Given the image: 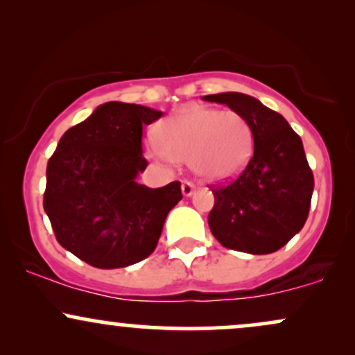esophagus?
<instances>
[{
  "mask_svg": "<svg viewBox=\"0 0 355 355\" xmlns=\"http://www.w3.org/2000/svg\"><path fill=\"white\" fill-rule=\"evenodd\" d=\"M195 191V185L191 182H189V180H185L182 183V193L185 195V197H190L191 193H193Z\"/></svg>",
  "mask_w": 355,
  "mask_h": 355,
  "instance_id": "1",
  "label": "esophagus"
}]
</instances>
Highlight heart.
Wrapping results in <instances>:
<instances>
[{"mask_svg":"<svg viewBox=\"0 0 355 355\" xmlns=\"http://www.w3.org/2000/svg\"><path fill=\"white\" fill-rule=\"evenodd\" d=\"M254 135L245 116L234 110L187 107L157 126V141L146 150L162 160L190 162L198 177L229 180L245 168L252 157Z\"/></svg>","mask_w":355,"mask_h":355,"instance_id":"1","label":"heart"}]
</instances>
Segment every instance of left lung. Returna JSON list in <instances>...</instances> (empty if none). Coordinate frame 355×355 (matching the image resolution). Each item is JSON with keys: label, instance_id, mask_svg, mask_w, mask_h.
<instances>
[{"label": "left lung", "instance_id": "1", "mask_svg": "<svg viewBox=\"0 0 355 355\" xmlns=\"http://www.w3.org/2000/svg\"><path fill=\"white\" fill-rule=\"evenodd\" d=\"M245 116L254 155L237 180L214 189L209 227L223 247L252 255L282 248L299 234L311 209L313 175L304 145L287 120L237 92L203 96Z\"/></svg>", "mask_w": 355, "mask_h": 355}]
</instances>
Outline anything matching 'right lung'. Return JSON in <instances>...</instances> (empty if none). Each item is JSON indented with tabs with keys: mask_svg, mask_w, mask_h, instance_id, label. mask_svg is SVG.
I'll use <instances>...</instances> for the list:
<instances>
[{
	"mask_svg": "<svg viewBox=\"0 0 355 355\" xmlns=\"http://www.w3.org/2000/svg\"><path fill=\"white\" fill-rule=\"evenodd\" d=\"M164 113L108 101L60 138L48 160L43 207L56 240L96 268L140 262L157 247L168 211L182 200L180 182L148 189L144 126Z\"/></svg>",
	"mask_w": 355,
	"mask_h": 355,
	"instance_id": "1",
	"label": "right lung"
}]
</instances>
